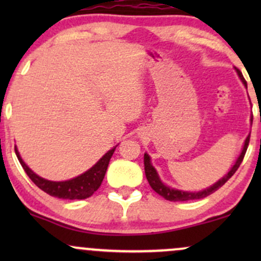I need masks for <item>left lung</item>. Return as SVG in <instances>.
<instances>
[{
  "instance_id": "left-lung-1",
  "label": "left lung",
  "mask_w": 261,
  "mask_h": 261,
  "mask_svg": "<svg viewBox=\"0 0 261 261\" xmlns=\"http://www.w3.org/2000/svg\"><path fill=\"white\" fill-rule=\"evenodd\" d=\"M236 70H237V72H238V76L241 77L242 81H243L244 85H247V81L244 80L243 74H242L241 71H239L238 68H236ZM249 140H250V135L247 137V140H245L243 151H242V153H241V155H239L238 160H237L236 164H234V166H233V168L228 172V174L224 175L223 178L221 179V180H218L216 184L212 185L211 188L205 189V190L199 191V193H188V191L176 190V189H172V188L167 187V185H164L163 182L161 181L160 176H158L157 172H155V169L153 168V167H152L151 161H149V155L147 153H145V157H143V163H145V174H146V178H147L149 185H151V188L153 189L155 193L160 194L161 196H163L166 200H169V201H190V200L202 199V197H206V196L211 195L212 193L217 191L218 189L222 187V185H224V182L228 180L230 176H232L237 172V169L239 168L241 163H242V162H243V158H244V155H245V152H247L248 145H249Z\"/></svg>"
}]
</instances>
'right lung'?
<instances>
[{
  "instance_id": "obj_1",
  "label": "right lung",
  "mask_w": 261,
  "mask_h": 261,
  "mask_svg": "<svg viewBox=\"0 0 261 261\" xmlns=\"http://www.w3.org/2000/svg\"><path fill=\"white\" fill-rule=\"evenodd\" d=\"M115 148L116 147H114L113 149H110L109 152H107V153L100 158L99 162H98L97 164H94L91 169L87 170L86 173L77 176V178H73L71 179V180L66 181H50L44 178H40V176L35 174V173H33L32 170L25 166V163L22 161V158H20L16 147H14V151H16L18 161L22 164L27 175L32 179V181L34 182L38 188H40L41 190L45 191L46 194H49V195L59 197V199L82 200L93 195L94 191H97L98 188L100 187L101 181H103L104 179V175H106L108 166H109V161L110 158H112Z\"/></svg>"
}]
</instances>
